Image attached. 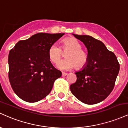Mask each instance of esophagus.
<instances>
[{"instance_id":"34e87169","label":"esophagus","mask_w":128,"mask_h":128,"mask_svg":"<svg viewBox=\"0 0 128 128\" xmlns=\"http://www.w3.org/2000/svg\"><path fill=\"white\" fill-rule=\"evenodd\" d=\"M67 74V73H62V76H66Z\"/></svg>"}]
</instances>
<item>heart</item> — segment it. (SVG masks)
<instances>
[{
    "instance_id": "1",
    "label": "heart",
    "mask_w": 128,
    "mask_h": 128,
    "mask_svg": "<svg viewBox=\"0 0 128 128\" xmlns=\"http://www.w3.org/2000/svg\"><path fill=\"white\" fill-rule=\"evenodd\" d=\"M66 55L67 59L62 60L57 65L58 68L63 70H68L74 68H82L88 62V55L82 49L81 44L74 38L63 40L61 48L56 44H52L48 51L49 60L54 64H57Z\"/></svg>"
}]
</instances>
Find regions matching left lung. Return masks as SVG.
I'll return each instance as SVG.
<instances>
[{"mask_svg": "<svg viewBox=\"0 0 128 128\" xmlns=\"http://www.w3.org/2000/svg\"><path fill=\"white\" fill-rule=\"evenodd\" d=\"M73 35L86 46L88 62L82 70L75 73L77 79L70 86V91L84 104H98L106 99L114 88L119 62L102 42L89 36Z\"/></svg>", "mask_w": 128, "mask_h": 128, "instance_id": "8db88e82", "label": "left lung"}]
</instances>
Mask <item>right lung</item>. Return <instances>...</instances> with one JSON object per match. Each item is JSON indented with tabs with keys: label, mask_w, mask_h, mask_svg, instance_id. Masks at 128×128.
Wrapping results in <instances>:
<instances>
[{
	"label": "right lung",
	"mask_w": 128,
	"mask_h": 128,
	"mask_svg": "<svg viewBox=\"0 0 128 128\" xmlns=\"http://www.w3.org/2000/svg\"><path fill=\"white\" fill-rule=\"evenodd\" d=\"M64 33H38L20 40L10 50L8 56V78L14 92L28 102H36L52 90L61 72L50 61V47Z\"/></svg>",
	"instance_id": "obj_1"
}]
</instances>
